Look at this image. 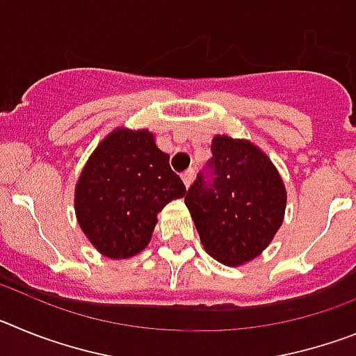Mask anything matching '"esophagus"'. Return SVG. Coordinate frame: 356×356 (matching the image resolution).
Here are the masks:
<instances>
[{"label":"esophagus","instance_id":"1","mask_svg":"<svg viewBox=\"0 0 356 356\" xmlns=\"http://www.w3.org/2000/svg\"><path fill=\"white\" fill-rule=\"evenodd\" d=\"M181 180H184V184H185V187H191V184H193V180H194V171L193 169H188V171H185L184 175H181Z\"/></svg>","mask_w":356,"mask_h":356}]
</instances>
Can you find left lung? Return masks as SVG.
<instances>
[{"mask_svg":"<svg viewBox=\"0 0 356 356\" xmlns=\"http://www.w3.org/2000/svg\"><path fill=\"white\" fill-rule=\"evenodd\" d=\"M210 149L207 175H197L185 205L207 253L225 266H241L271 244L284 222L287 193L269 156L250 140L216 135Z\"/></svg>","mask_w":356,"mask_h":356,"instance_id":"obj_1","label":"left lung"}]
</instances>
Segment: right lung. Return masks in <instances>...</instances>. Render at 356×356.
<instances>
[{"instance_id":"right-lung-1","label":"right lung","mask_w":356,"mask_h":356,"mask_svg":"<svg viewBox=\"0 0 356 356\" xmlns=\"http://www.w3.org/2000/svg\"><path fill=\"white\" fill-rule=\"evenodd\" d=\"M187 188L147 130L118 128L97 144L74 188L85 237L108 259H130L147 246L156 213Z\"/></svg>"}]
</instances>
